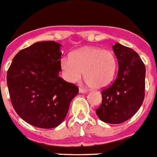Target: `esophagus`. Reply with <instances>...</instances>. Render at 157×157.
I'll return each instance as SVG.
<instances>
[{
  "mask_svg": "<svg viewBox=\"0 0 157 157\" xmlns=\"http://www.w3.org/2000/svg\"><path fill=\"white\" fill-rule=\"evenodd\" d=\"M78 91H79V93H82V94L87 92V90H85V89H83V88H82V87H79V89H78Z\"/></svg>",
  "mask_w": 157,
  "mask_h": 157,
  "instance_id": "1",
  "label": "esophagus"
}]
</instances>
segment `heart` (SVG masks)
<instances>
[{
    "mask_svg": "<svg viewBox=\"0 0 157 157\" xmlns=\"http://www.w3.org/2000/svg\"><path fill=\"white\" fill-rule=\"evenodd\" d=\"M60 66L63 76L70 82H78L83 73L88 86L102 89L113 81L118 63L116 55L111 50L84 47L71 53L70 59L62 58Z\"/></svg>",
    "mask_w": 157,
    "mask_h": 157,
    "instance_id": "b5f03b06",
    "label": "heart"
}]
</instances>
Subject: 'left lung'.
Here are the masks:
<instances>
[{
  "label": "left lung",
  "instance_id": "8db88e82",
  "mask_svg": "<svg viewBox=\"0 0 157 157\" xmlns=\"http://www.w3.org/2000/svg\"><path fill=\"white\" fill-rule=\"evenodd\" d=\"M112 48L118 59L117 77L102 90V103L95 112L103 122L118 124L132 117L143 103L146 70L132 49L117 42Z\"/></svg>",
  "mask_w": 157,
  "mask_h": 157
}]
</instances>
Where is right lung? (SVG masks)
<instances>
[{"mask_svg": "<svg viewBox=\"0 0 157 157\" xmlns=\"http://www.w3.org/2000/svg\"><path fill=\"white\" fill-rule=\"evenodd\" d=\"M62 45L39 41L15 55L7 72V85L14 110L25 122L54 128L67 116L78 87L59 77Z\"/></svg>", "mask_w": 157, "mask_h": 157, "instance_id": "right-lung-1", "label": "right lung"}]
</instances>
